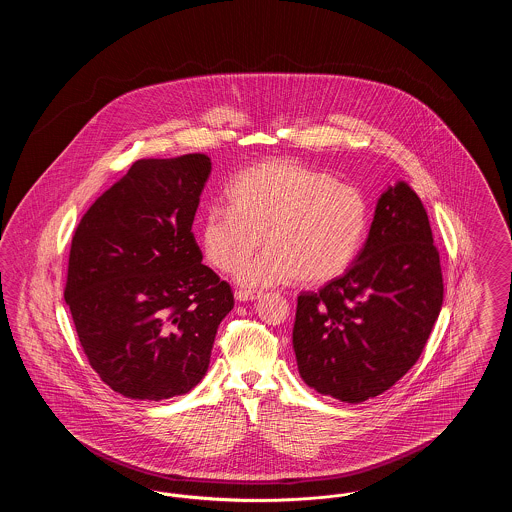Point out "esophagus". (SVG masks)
Wrapping results in <instances>:
<instances>
[{"label":"esophagus","mask_w":512,"mask_h":512,"mask_svg":"<svg viewBox=\"0 0 512 512\" xmlns=\"http://www.w3.org/2000/svg\"><path fill=\"white\" fill-rule=\"evenodd\" d=\"M261 295H263V292H257V290H236V299H238L240 303L255 301V299H259Z\"/></svg>","instance_id":"obj_1"}]
</instances>
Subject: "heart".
Masks as SVG:
<instances>
[{
    "label": "heart",
    "instance_id": "heart-1",
    "mask_svg": "<svg viewBox=\"0 0 512 512\" xmlns=\"http://www.w3.org/2000/svg\"><path fill=\"white\" fill-rule=\"evenodd\" d=\"M226 205L203 217L199 244L213 267L234 272L263 235L268 249L238 270L245 286L332 282L355 263L370 228L359 188L286 159L240 172L226 188Z\"/></svg>",
    "mask_w": 512,
    "mask_h": 512
}]
</instances>
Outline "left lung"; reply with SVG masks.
Returning <instances> with one entry per match:
<instances>
[{
	"label": "left lung",
	"instance_id": "8db88e82",
	"mask_svg": "<svg viewBox=\"0 0 512 512\" xmlns=\"http://www.w3.org/2000/svg\"><path fill=\"white\" fill-rule=\"evenodd\" d=\"M443 303L428 213L397 180L378 197L353 267L297 297L293 351L303 382L345 403L376 397L418 361Z\"/></svg>",
	"mask_w": 512,
	"mask_h": 512
}]
</instances>
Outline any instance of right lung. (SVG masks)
Segmentation results:
<instances>
[{"label": "right lung", "instance_id": "1", "mask_svg": "<svg viewBox=\"0 0 512 512\" xmlns=\"http://www.w3.org/2000/svg\"><path fill=\"white\" fill-rule=\"evenodd\" d=\"M211 159H140L74 232L65 301L99 378L130 399L184 395L205 376L230 286L192 224Z\"/></svg>", "mask_w": 512, "mask_h": 512}]
</instances>
